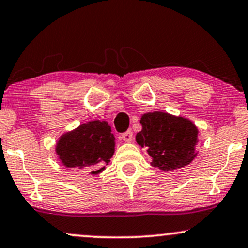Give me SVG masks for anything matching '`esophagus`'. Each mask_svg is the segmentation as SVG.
I'll return each mask as SVG.
<instances>
[{
	"label": "esophagus",
	"instance_id": "1",
	"mask_svg": "<svg viewBox=\"0 0 248 248\" xmlns=\"http://www.w3.org/2000/svg\"><path fill=\"white\" fill-rule=\"evenodd\" d=\"M121 139L124 142H130V141H132L133 140V132H132V130H127L126 133L122 134Z\"/></svg>",
	"mask_w": 248,
	"mask_h": 248
}]
</instances>
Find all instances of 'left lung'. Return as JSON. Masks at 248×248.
I'll return each instance as SVG.
<instances>
[{
  "label": "left lung",
  "mask_w": 248,
  "mask_h": 248,
  "mask_svg": "<svg viewBox=\"0 0 248 248\" xmlns=\"http://www.w3.org/2000/svg\"><path fill=\"white\" fill-rule=\"evenodd\" d=\"M140 122L136 142L148 148L153 167L170 171L187 166L197 156L198 129L189 119L156 110L142 115Z\"/></svg>",
  "instance_id": "obj_1"
}]
</instances>
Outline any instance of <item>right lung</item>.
Listing matches in <instances>:
<instances>
[{"mask_svg": "<svg viewBox=\"0 0 248 248\" xmlns=\"http://www.w3.org/2000/svg\"><path fill=\"white\" fill-rule=\"evenodd\" d=\"M115 138L106 121L93 120L61 136L56 146L59 160L66 168L105 170L114 154Z\"/></svg>", "mask_w": 248, "mask_h": 248, "instance_id": "1", "label": "right lung"}]
</instances>
